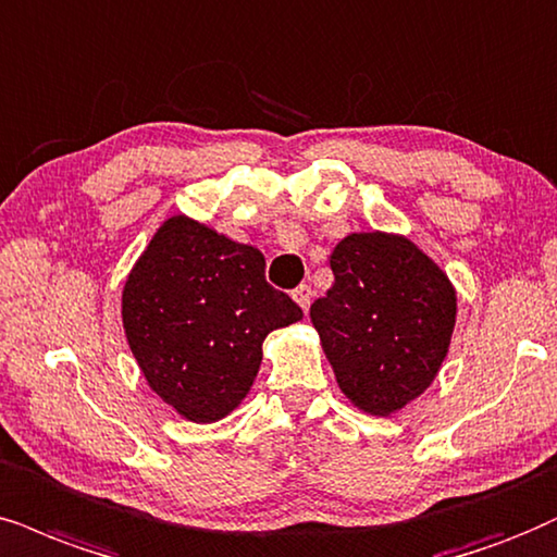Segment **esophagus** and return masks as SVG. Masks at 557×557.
<instances>
[{"mask_svg": "<svg viewBox=\"0 0 557 557\" xmlns=\"http://www.w3.org/2000/svg\"><path fill=\"white\" fill-rule=\"evenodd\" d=\"M311 295H313L311 285H300V287H295L293 298H295V302H298V306L302 308V311H308V306H311Z\"/></svg>", "mask_w": 557, "mask_h": 557, "instance_id": "1", "label": "esophagus"}]
</instances>
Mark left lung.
<instances>
[{
	"label": "left lung",
	"instance_id": "left-lung-1",
	"mask_svg": "<svg viewBox=\"0 0 557 557\" xmlns=\"http://www.w3.org/2000/svg\"><path fill=\"white\" fill-rule=\"evenodd\" d=\"M334 285L311 306L336 383L372 417L419 398L445 362L457 319L447 274L411 238L349 234L331 251Z\"/></svg>",
	"mask_w": 557,
	"mask_h": 557
}]
</instances>
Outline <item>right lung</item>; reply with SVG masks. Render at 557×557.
<instances>
[{
  "mask_svg": "<svg viewBox=\"0 0 557 557\" xmlns=\"http://www.w3.org/2000/svg\"><path fill=\"white\" fill-rule=\"evenodd\" d=\"M300 319L264 280L262 251L187 215L161 223L123 287L125 339L146 383L195 424L228 417L255 383L267 334Z\"/></svg>",
  "mask_w": 557,
  "mask_h": 557,
  "instance_id": "right-lung-1",
  "label": "right lung"
}]
</instances>
